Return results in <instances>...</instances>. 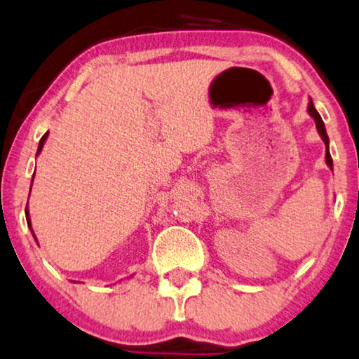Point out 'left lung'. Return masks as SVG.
<instances>
[{
  "label": "left lung",
  "mask_w": 359,
  "mask_h": 359,
  "mask_svg": "<svg viewBox=\"0 0 359 359\" xmlns=\"http://www.w3.org/2000/svg\"><path fill=\"white\" fill-rule=\"evenodd\" d=\"M309 114L312 115V117H314V120H316V125H317V130H319V133H320V136H322V140L325 141V146H327V151H325V161H327V164H329L330 168H332L333 164H332V156H330V151H329V136H327L325 125H324V122H322L320 115H319V112H317V110H316L314 104H312V100H309Z\"/></svg>",
  "instance_id": "1"
}]
</instances>
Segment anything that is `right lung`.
Listing matches in <instances>:
<instances>
[{"instance_id":"add662e5","label":"right lung","mask_w":359,"mask_h":359,"mask_svg":"<svg viewBox=\"0 0 359 359\" xmlns=\"http://www.w3.org/2000/svg\"><path fill=\"white\" fill-rule=\"evenodd\" d=\"M47 136H48V133H45L42 138H40V141H39V149H37V154L40 153V151H42V146H43V143H45V140H47ZM32 180H34V177H32ZM26 218H27V224L30 226V218H29V211H27V206H26ZM32 236H34V232H32ZM35 237V236H34Z\"/></svg>"}]
</instances>
